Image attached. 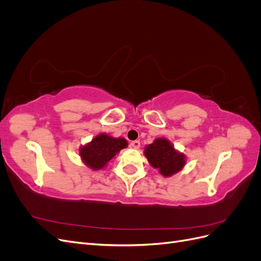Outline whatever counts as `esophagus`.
<instances>
[{
  "instance_id": "obj_1",
  "label": "esophagus",
  "mask_w": 261,
  "mask_h": 261,
  "mask_svg": "<svg viewBox=\"0 0 261 261\" xmlns=\"http://www.w3.org/2000/svg\"><path fill=\"white\" fill-rule=\"evenodd\" d=\"M129 146H130V148H134V149H138V148H140V143H139V140H134V141H132Z\"/></svg>"
}]
</instances>
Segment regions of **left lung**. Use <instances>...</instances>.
I'll return each instance as SVG.
<instances>
[{
    "instance_id": "obj_1",
    "label": "left lung",
    "mask_w": 261,
    "mask_h": 261,
    "mask_svg": "<svg viewBox=\"0 0 261 261\" xmlns=\"http://www.w3.org/2000/svg\"><path fill=\"white\" fill-rule=\"evenodd\" d=\"M144 154L153 169L164 177H170L183 170L186 155L174 148L168 138L159 137L145 147Z\"/></svg>"
}]
</instances>
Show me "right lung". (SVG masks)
<instances>
[{
  "mask_svg": "<svg viewBox=\"0 0 261 261\" xmlns=\"http://www.w3.org/2000/svg\"><path fill=\"white\" fill-rule=\"evenodd\" d=\"M128 146L127 140L123 137H112L107 133L98 134L91 141L81 146L78 151L83 163L90 170L98 171L107 167V164Z\"/></svg>",
  "mask_w": 261,
  "mask_h": 261,
  "instance_id": "right-lung-1",
  "label": "right lung"
}]
</instances>
